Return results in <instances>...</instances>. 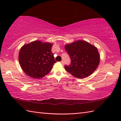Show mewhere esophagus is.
<instances>
[{
  "mask_svg": "<svg viewBox=\"0 0 121 121\" xmlns=\"http://www.w3.org/2000/svg\"><path fill=\"white\" fill-rule=\"evenodd\" d=\"M60 63H61V64H62V65H63V64H64V61H63V60H62V61H61V62H60Z\"/></svg>",
  "mask_w": 121,
  "mask_h": 121,
  "instance_id": "obj_1",
  "label": "esophagus"
}]
</instances>
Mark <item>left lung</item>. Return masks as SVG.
<instances>
[{
  "instance_id": "obj_1",
  "label": "left lung",
  "mask_w": 121,
  "mask_h": 121,
  "mask_svg": "<svg viewBox=\"0 0 121 121\" xmlns=\"http://www.w3.org/2000/svg\"><path fill=\"white\" fill-rule=\"evenodd\" d=\"M65 50L71 59L70 65L65 69L73 76L83 78L96 70L100 62L97 48L88 42L78 40L65 46Z\"/></svg>"
}]
</instances>
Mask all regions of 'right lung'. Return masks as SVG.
<instances>
[{
	"mask_svg": "<svg viewBox=\"0 0 121 121\" xmlns=\"http://www.w3.org/2000/svg\"><path fill=\"white\" fill-rule=\"evenodd\" d=\"M52 46L51 43L34 41L21 48L19 55V63L28 76L40 78L51 71L56 62L51 52Z\"/></svg>",
	"mask_w": 121,
	"mask_h": 121,
	"instance_id": "obj_1",
	"label": "right lung"
}]
</instances>
